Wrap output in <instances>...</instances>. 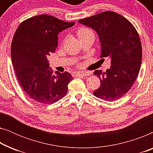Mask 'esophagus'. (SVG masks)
Masks as SVG:
<instances>
[{
    "label": "esophagus",
    "mask_w": 153,
    "mask_h": 153,
    "mask_svg": "<svg viewBox=\"0 0 153 153\" xmlns=\"http://www.w3.org/2000/svg\"><path fill=\"white\" fill-rule=\"evenodd\" d=\"M73 76H88L90 75V73L88 72H74L72 74Z\"/></svg>",
    "instance_id": "1"
}]
</instances>
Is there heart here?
<instances>
[{
	"label": "heart",
	"mask_w": 153,
	"mask_h": 153,
	"mask_svg": "<svg viewBox=\"0 0 153 153\" xmlns=\"http://www.w3.org/2000/svg\"><path fill=\"white\" fill-rule=\"evenodd\" d=\"M90 31H91V30H89L88 28H79L78 30H77L76 32V34L78 35V37L80 38L82 36H83L85 34H86L87 33L90 32Z\"/></svg>",
	"instance_id": "b5f03b06"
}]
</instances>
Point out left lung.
Returning <instances> with one entry per match:
<instances>
[{
	"label": "left lung",
	"mask_w": 153,
	"mask_h": 153,
	"mask_svg": "<svg viewBox=\"0 0 153 153\" xmlns=\"http://www.w3.org/2000/svg\"><path fill=\"white\" fill-rule=\"evenodd\" d=\"M78 22L97 33L101 42L100 58H111V65L106 72H94L101 84L93 95L108 102L120 99L132 87L141 68L142 47L139 33L129 20L112 11Z\"/></svg>",
	"instance_id": "obj_1"
}]
</instances>
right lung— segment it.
I'll return each mask as SVG.
<instances>
[{"label":"right lung","instance_id":"1","mask_svg":"<svg viewBox=\"0 0 153 153\" xmlns=\"http://www.w3.org/2000/svg\"><path fill=\"white\" fill-rule=\"evenodd\" d=\"M74 24L41 14L24 20L14 33L11 56L16 78L26 95L39 103H55L68 91L72 75L53 74L47 58L57 47L58 33Z\"/></svg>","mask_w":153,"mask_h":153}]
</instances>
